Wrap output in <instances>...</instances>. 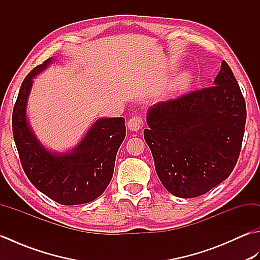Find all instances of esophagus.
I'll return each mask as SVG.
<instances>
[{
  "label": "esophagus",
  "instance_id": "obj_1",
  "mask_svg": "<svg viewBox=\"0 0 260 260\" xmlns=\"http://www.w3.org/2000/svg\"><path fill=\"white\" fill-rule=\"evenodd\" d=\"M143 125H144V123H143V119L140 116H134V117H132L127 121V127H128L129 131L132 132H137L142 129Z\"/></svg>",
  "mask_w": 260,
  "mask_h": 260
}]
</instances>
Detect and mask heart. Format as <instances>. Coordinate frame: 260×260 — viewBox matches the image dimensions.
<instances>
[{
  "label": "heart",
  "instance_id": "b5f03b06",
  "mask_svg": "<svg viewBox=\"0 0 260 260\" xmlns=\"http://www.w3.org/2000/svg\"><path fill=\"white\" fill-rule=\"evenodd\" d=\"M190 80H191V75L189 73H183L179 77L178 80H176L175 87L178 88V89H182V88H184L189 85Z\"/></svg>",
  "mask_w": 260,
  "mask_h": 260
}]
</instances>
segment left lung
<instances>
[{
  "mask_svg": "<svg viewBox=\"0 0 260 260\" xmlns=\"http://www.w3.org/2000/svg\"><path fill=\"white\" fill-rule=\"evenodd\" d=\"M211 87L150 108L144 139L158 179L179 198L202 196L235 169L245 134L246 103L222 61Z\"/></svg>",
  "mask_w": 260,
  "mask_h": 260,
  "instance_id": "8db88e82",
  "label": "left lung"
}]
</instances>
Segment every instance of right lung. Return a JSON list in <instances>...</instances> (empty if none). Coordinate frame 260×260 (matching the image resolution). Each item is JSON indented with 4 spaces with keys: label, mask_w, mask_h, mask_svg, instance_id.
I'll list each match as a JSON object with an SVG mask.
<instances>
[{
    "label": "right lung",
    "mask_w": 260,
    "mask_h": 260,
    "mask_svg": "<svg viewBox=\"0 0 260 260\" xmlns=\"http://www.w3.org/2000/svg\"><path fill=\"white\" fill-rule=\"evenodd\" d=\"M52 61L46 60L22 82L12 114V129L24 173L39 191L63 206L91 202L113 178L115 158L126 135L125 118H99L68 153H52L38 141L26 119L33 78Z\"/></svg>",
    "instance_id": "right-lung-1"
}]
</instances>
